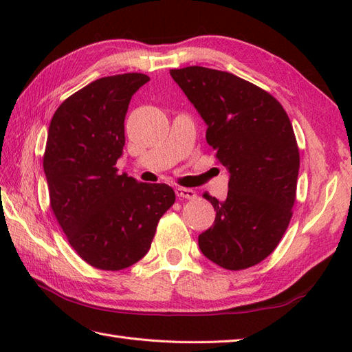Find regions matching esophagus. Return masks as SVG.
<instances>
[{
  "label": "esophagus",
  "mask_w": 352,
  "mask_h": 352,
  "mask_svg": "<svg viewBox=\"0 0 352 352\" xmlns=\"http://www.w3.org/2000/svg\"><path fill=\"white\" fill-rule=\"evenodd\" d=\"M175 193L178 198H183V199H195L197 198V192L193 189H188V188H177Z\"/></svg>",
  "instance_id": "34e87169"
}]
</instances>
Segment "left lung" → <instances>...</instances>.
<instances>
[{"instance_id":"8db88e82","label":"left lung","mask_w":352,"mask_h":352,"mask_svg":"<svg viewBox=\"0 0 352 352\" xmlns=\"http://www.w3.org/2000/svg\"><path fill=\"white\" fill-rule=\"evenodd\" d=\"M207 124V144L230 172L228 195L198 236L201 252L228 271L260 263L280 243L296 198L300 149L290 119L271 94L230 72L170 69Z\"/></svg>"}]
</instances>
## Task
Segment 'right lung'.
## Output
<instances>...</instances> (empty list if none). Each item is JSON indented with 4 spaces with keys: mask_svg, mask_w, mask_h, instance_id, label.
<instances>
[{
    "mask_svg": "<svg viewBox=\"0 0 352 352\" xmlns=\"http://www.w3.org/2000/svg\"><path fill=\"white\" fill-rule=\"evenodd\" d=\"M148 81L138 72L95 80L58 106L48 129L43 170L52 213L78 256L102 271L144 257L175 203L168 184L118 174L126 110Z\"/></svg>",
    "mask_w": 352,
    "mask_h": 352,
    "instance_id": "add662e5",
    "label": "right lung"
}]
</instances>
